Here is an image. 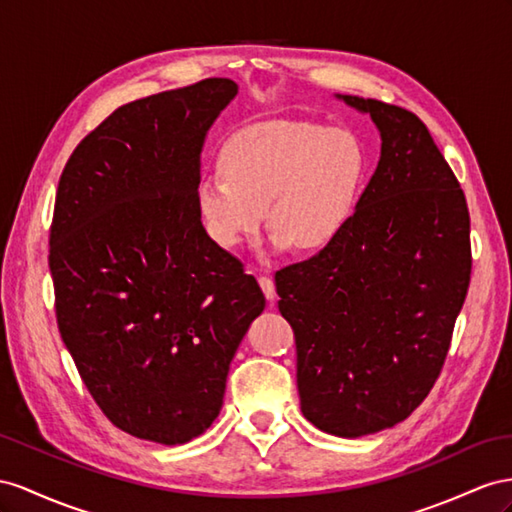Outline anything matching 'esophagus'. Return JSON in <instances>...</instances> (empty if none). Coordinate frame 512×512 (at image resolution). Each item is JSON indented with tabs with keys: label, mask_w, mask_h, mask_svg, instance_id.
Instances as JSON below:
<instances>
[{
	"label": "esophagus",
	"mask_w": 512,
	"mask_h": 512,
	"mask_svg": "<svg viewBox=\"0 0 512 512\" xmlns=\"http://www.w3.org/2000/svg\"><path fill=\"white\" fill-rule=\"evenodd\" d=\"M259 285H261V290H264L266 298L272 303V300L277 298V290H274V281L270 277H259Z\"/></svg>",
	"instance_id": "esophagus-1"
}]
</instances>
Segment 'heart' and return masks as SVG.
Instances as JSON below:
<instances>
[{
  "label": "heart",
  "mask_w": 512,
  "mask_h": 512,
  "mask_svg": "<svg viewBox=\"0 0 512 512\" xmlns=\"http://www.w3.org/2000/svg\"><path fill=\"white\" fill-rule=\"evenodd\" d=\"M220 164L196 181V209L225 248L251 240L268 216L274 246L318 251L346 227L365 179L361 142L346 129L307 121L235 131Z\"/></svg>",
  "instance_id": "heart-1"
}]
</instances>
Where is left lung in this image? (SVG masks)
<instances>
[{
	"label": "left lung",
	"instance_id": "1",
	"mask_svg": "<svg viewBox=\"0 0 512 512\" xmlns=\"http://www.w3.org/2000/svg\"><path fill=\"white\" fill-rule=\"evenodd\" d=\"M337 97L372 116L381 160L342 233L274 283L296 339L300 411L361 437L409 417L441 374L469 287V209L413 112Z\"/></svg>",
	"mask_w": 512,
	"mask_h": 512
}]
</instances>
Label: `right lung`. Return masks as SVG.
Masks as SVG:
<instances>
[{"mask_svg":"<svg viewBox=\"0 0 512 512\" xmlns=\"http://www.w3.org/2000/svg\"><path fill=\"white\" fill-rule=\"evenodd\" d=\"M235 95L209 77L125 103L58 183L49 270L62 342L103 415L138 439L177 445L212 426L266 307L196 209L207 129Z\"/></svg>","mask_w":512,"mask_h":512,"instance_id":"1","label":"right lung"}]
</instances>
